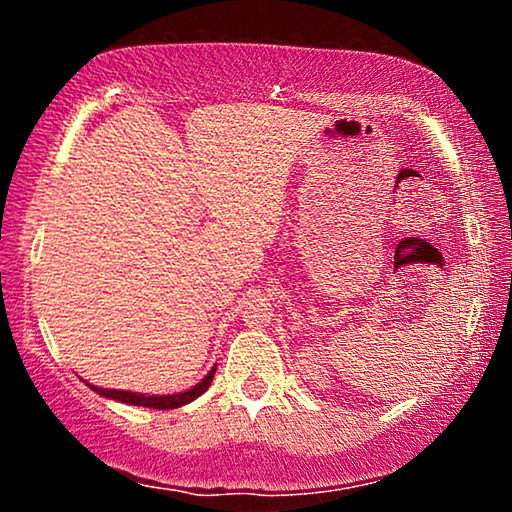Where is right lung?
I'll return each instance as SVG.
<instances>
[{
	"label": "right lung",
	"mask_w": 512,
	"mask_h": 512,
	"mask_svg": "<svg viewBox=\"0 0 512 512\" xmlns=\"http://www.w3.org/2000/svg\"><path fill=\"white\" fill-rule=\"evenodd\" d=\"M214 372H216V368L207 372L201 384H196L194 388H189V391L176 393V395H140V393H131V391H112V388H99V386L88 384V381H85V384H88L92 391L99 393L101 397H110V400L133 404V406H146V409L164 411V409H178V406H185L189 402H194L196 397H201L207 388H210Z\"/></svg>",
	"instance_id": "add662e5"
}]
</instances>
